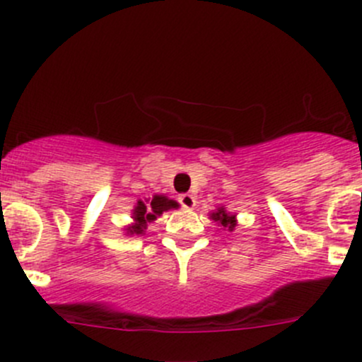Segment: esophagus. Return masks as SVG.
<instances>
[{
  "instance_id": "obj_1",
  "label": "esophagus",
  "mask_w": 362,
  "mask_h": 362,
  "mask_svg": "<svg viewBox=\"0 0 362 362\" xmlns=\"http://www.w3.org/2000/svg\"><path fill=\"white\" fill-rule=\"evenodd\" d=\"M180 202L182 204V207H186V209H193L195 207V197L192 195V193H182L180 197Z\"/></svg>"
}]
</instances>
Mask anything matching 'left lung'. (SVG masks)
<instances>
[{
    "label": "left lung",
    "instance_id": "left-lung-1",
    "mask_svg": "<svg viewBox=\"0 0 362 362\" xmlns=\"http://www.w3.org/2000/svg\"><path fill=\"white\" fill-rule=\"evenodd\" d=\"M209 218L213 221H216L218 227L227 228L228 232H234V228L238 227V218H235V214L228 213L223 206H218L213 213H209Z\"/></svg>",
    "mask_w": 362,
    "mask_h": 362
}]
</instances>
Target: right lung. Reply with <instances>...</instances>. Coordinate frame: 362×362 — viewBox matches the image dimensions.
Segmentation results:
<instances>
[{"mask_svg": "<svg viewBox=\"0 0 362 362\" xmlns=\"http://www.w3.org/2000/svg\"><path fill=\"white\" fill-rule=\"evenodd\" d=\"M177 207H180V204L165 195H153V199L137 200L135 207L132 209V220L134 221L124 227V232H127L124 235L144 234L148 223H153L165 211L177 209Z\"/></svg>", "mask_w": 362, "mask_h": 362, "instance_id": "1", "label": "right lung"}]
</instances>
